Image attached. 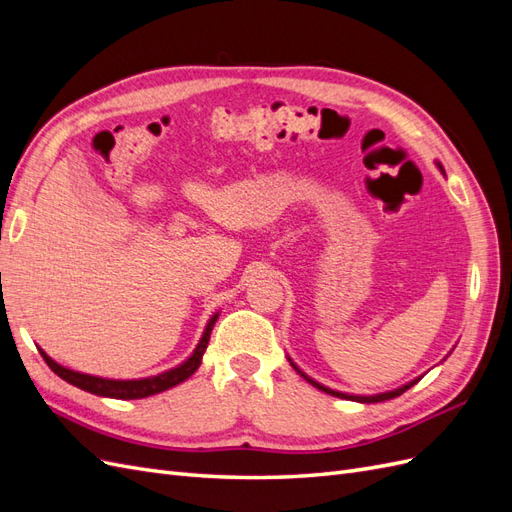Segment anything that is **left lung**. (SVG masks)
Instances as JSON below:
<instances>
[{
    "instance_id": "obj_1",
    "label": "left lung",
    "mask_w": 512,
    "mask_h": 512,
    "mask_svg": "<svg viewBox=\"0 0 512 512\" xmlns=\"http://www.w3.org/2000/svg\"><path fill=\"white\" fill-rule=\"evenodd\" d=\"M440 166V170L444 173V168H442V164H438ZM290 361V359H288ZM290 365L297 369V374H301L309 384L312 386H316V389H320V391H324V393H329V395H333V397H339V399H352V401H361V404H378V401H386V399H393V397H399L401 393H406L410 386H414L418 380L421 378H416V380H412V382H408V384H404V386H399V389H395V391H389V393H380V395H348V393H339V391H333V389H329V386H322L320 382H316V380H312L309 376H305L303 371L294 365L292 361H290Z\"/></svg>"
}]
</instances>
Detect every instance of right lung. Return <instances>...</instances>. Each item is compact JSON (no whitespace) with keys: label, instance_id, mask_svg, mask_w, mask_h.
<instances>
[{"label":"right lung","instance_id":"right-lung-1","mask_svg":"<svg viewBox=\"0 0 512 512\" xmlns=\"http://www.w3.org/2000/svg\"><path fill=\"white\" fill-rule=\"evenodd\" d=\"M215 320H218V314H213L211 320L207 322V329H205L203 337H200V342H198L196 350L192 352L188 361H183L179 367L164 371V374L151 376V378H141V380H108V378L81 374V371H72L64 365L55 363L51 356H46L44 350H40V354H42V359L46 361V365H49L61 380L79 386V389H83L87 393H94V395H100V397H113V399H143V397H149V395L162 393V391L170 389V386H177V384H181L183 380H188L194 374V371L200 367V361H203V354L207 350Z\"/></svg>","mask_w":512,"mask_h":512}]
</instances>
